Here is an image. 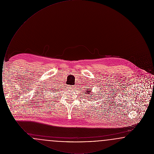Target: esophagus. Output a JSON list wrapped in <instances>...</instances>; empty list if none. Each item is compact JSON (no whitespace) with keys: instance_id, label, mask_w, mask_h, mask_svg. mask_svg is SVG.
Instances as JSON below:
<instances>
[{"instance_id":"obj_1","label":"esophagus","mask_w":154,"mask_h":154,"mask_svg":"<svg viewBox=\"0 0 154 154\" xmlns=\"http://www.w3.org/2000/svg\"><path fill=\"white\" fill-rule=\"evenodd\" d=\"M74 87H75V86L70 85V86H69V89H72V90H73L74 89Z\"/></svg>"}]
</instances>
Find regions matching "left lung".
Masks as SVG:
<instances>
[{
  "mask_svg": "<svg viewBox=\"0 0 154 154\" xmlns=\"http://www.w3.org/2000/svg\"><path fill=\"white\" fill-rule=\"evenodd\" d=\"M85 94H87V96H87L88 98L90 97H94V96H95L94 95L92 96V94H93V93L91 92V90H90V89H87V91H86V92H85Z\"/></svg>",
  "mask_w": 154,
  "mask_h": 154,
  "instance_id": "8db88e82",
  "label": "left lung"
}]
</instances>
